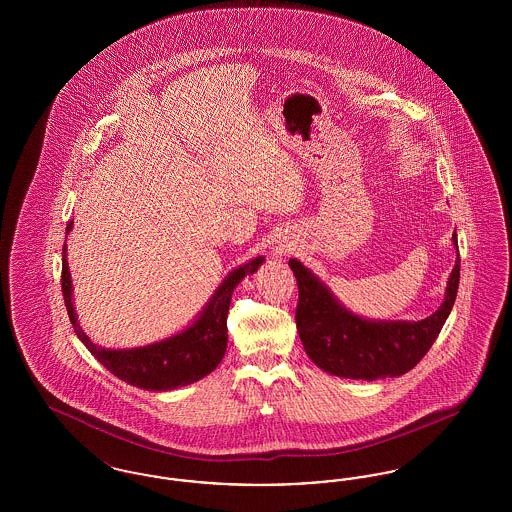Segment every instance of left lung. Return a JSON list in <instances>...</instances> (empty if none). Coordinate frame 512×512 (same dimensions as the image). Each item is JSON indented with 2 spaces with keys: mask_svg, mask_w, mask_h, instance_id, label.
<instances>
[{
  "mask_svg": "<svg viewBox=\"0 0 512 512\" xmlns=\"http://www.w3.org/2000/svg\"><path fill=\"white\" fill-rule=\"evenodd\" d=\"M453 242L457 245V232ZM290 267L299 288L295 324L307 355L328 374L372 382L409 372L430 351L457 297L461 257L447 282L445 301L420 322H372L357 317L343 309L299 261L292 259Z\"/></svg>",
  "mask_w": 512,
  "mask_h": 512,
  "instance_id": "8db88e82",
  "label": "left lung"
}]
</instances>
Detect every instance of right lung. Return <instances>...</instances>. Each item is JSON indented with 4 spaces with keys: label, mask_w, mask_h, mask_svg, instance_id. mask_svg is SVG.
<instances>
[{
    "label": "right lung",
    "mask_w": 512,
    "mask_h": 512,
    "mask_svg": "<svg viewBox=\"0 0 512 512\" xmlns=\"http://www.w3.org/2000/svg\"><path fill=\"white\" fill-rule=\"evenodd\" d=\"M71 228L73 220H69L67 232ZM65 251L67 249L63 245L61 288L76 336L88 347V351L99 363L109 372H113L117 378H121L122 382L151 391L174 390L180 386L194 384L219 366L228 341L226 318L232 292L244 276L253 274L263 263V257H257L244 267L230 272L217 293L213 295V299L209 301V305L205 307V311L201 313V317L182 334L136 349H105L92 343L76 322V313L71 301V272L67 267L69 263Z\"/></svg>",
    "instance_id": "1"
}]
</instances>
